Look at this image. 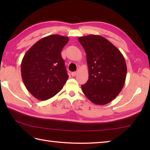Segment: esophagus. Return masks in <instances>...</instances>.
<instances>
[{"label": "esophagus", "instance_id": "obj_1", "mask_svg": "<svg viewBox=\"0 0 150 150\" xmlns=\"http://www.w3.org/2000/svg\"><path fill=\"white\" fill-rule=\"evenodd\" d=\"M77 75V71H75V72H73L71 73V75L73 76V77H75V76H76Z\"/></svg>", "mask_w": 150, "mask_h": 150}]
</instances>
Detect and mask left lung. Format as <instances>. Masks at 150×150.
Masks as SVG:
<instances>
[{
  "mask_svg": "<svg viewBox=\"0 0 150 150\" xmlns=\"http://www.w3.org/2000/svg\"><path fill=\"white\" fill-rule=\"evenodd\" d=\"M84 48L88 68V79L81 85L88 100L104 105L115 99L125 83L127 67L123 55L117 47L98 35L79 37Z\"/></svg>",
  "mask_w": 150,
  "mask_h": 150,
  "instance_id": "obj_1",
  "label": "left lung"
}]
</instances>
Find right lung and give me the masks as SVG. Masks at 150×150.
<instances>
[{"mask_svg": "<svg viewBox=\"0 0 150 150\" xmlns=\"http://www.w3.org/2000/svg\"><path fill=\"white\" fill-rule=\"evenodd\" d=\"M69 38L57 34L43 38L27 51L21 75L28 91L37 99L46 100L62 89L68 76L61 55Z\"/></svg>", "mask_w": 150, "mask_h": 150, "instance_id": "obj_1", "label": "right lung"}]
</instances>
